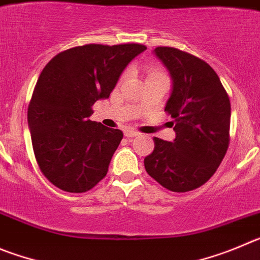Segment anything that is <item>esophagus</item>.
<instances>
[{
	"mask_svg": "<svg viewBox=\"0 0 260 260\" xmlns=\"http://www.w3.org/2000/svg\"><path fill=\"white\" fill-rule=\"evenodd\" d=\"M139 135H140L139 132H136V131H133V129L124 131V136L125 137H128V139H133V137H136V136H139Z\"/></svg>",
	"mask_w": 260,
	"mask_h": 260,
	"instance_id": "1",
	"label": "esophagus"
}]
</instances>
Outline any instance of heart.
<instances>
[{"mask_svg":"<svg viewBox=\"0 0 260 260\" xmlns=\"http://www.w3.org/2000/svg\"><path fill=\"white\" fill-rule=\"evenodd\" d=\"M149 78H166V75L159 67L150 66L147 69V79Z\"/></svg>","mask_w":260,"mask_h":260,"instance_id":"b5f03b06","label":"heart"}]
</instances>
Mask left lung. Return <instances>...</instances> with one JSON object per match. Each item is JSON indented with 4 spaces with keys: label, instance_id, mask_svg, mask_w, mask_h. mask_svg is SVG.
<instances>
[{
    "label": "left lung",
    "instance_id": "1",
    "mask_svg": "<svg viewBox=\"0 0 260 260\" xmlns=\"http://www.w3.org/2000/svg\"><path fill=\"white\" fill-rule=\"evenodd\" d=\"M154 54L172 79L165 111L174 119L176 137L172 142L154 137L145 170L168 190H193L209 181L228 150L231 102L205 60L167 46Z\"/></svg>",
    "mask_w": 260,
    "mask_h": 260
}]
</instances>
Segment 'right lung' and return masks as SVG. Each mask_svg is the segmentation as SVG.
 <instances>
[{
    "instance_id": "right-lung-1",
    "label": "right lung",
    "mask_w": 260,
    "mask_h": 260,
    "mask_svg": "<svg viewBox=\"0 0 260 260\" xmlns=\"http://www.w3.org/2000/svg\"><path fill=\"white\" fill-rule=\"evenodd\" d=\"M146 46H76L45 66L28 106L35 156L46 179L84 193L106 176L123 132L90 120L92 106L110 97L125 67Z\"/></svg>"
}]
</instances>
